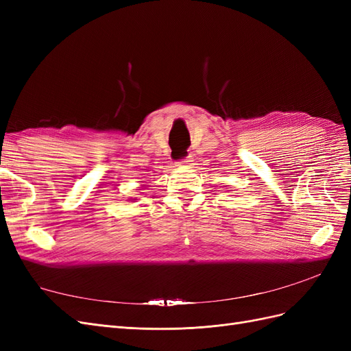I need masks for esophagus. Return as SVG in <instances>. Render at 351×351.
<instances>
[{
    "label": "esophagus",
    "instance_id": "esophagus-1",
    "mask_svg": "<svg viewBox=\"0 0 351 351\" xmlns=\"http://www.w3.org/2000/svg\"><path fill=\"white\" fill-rule=\"evenodd\" d=\"M193 161H192V158H190V156H187V158H184V159H182V161H180L178 162V165H190V164H192Z\"/></svg>",
    "mask_w": 351,
    "mask_h": 351
}]
</instances>
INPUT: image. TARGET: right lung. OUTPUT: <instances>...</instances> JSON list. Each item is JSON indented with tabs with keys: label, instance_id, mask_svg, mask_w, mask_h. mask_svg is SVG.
<instances>
[{
	"label": "right lung",
	"instance_id": "right-lung-1",
	"mask_svg": "<svg viewBox=\"0 0 351 351\" xmlns=\"http://www.w3.org/2000/svg\"><path fill=\"white\" fill-rule=\"evenodd\" d=\"M133 200H136V199H133Z\"/></svg>",
	"mask_w": 351,
	"mask_h": 351
}]
</instances>
